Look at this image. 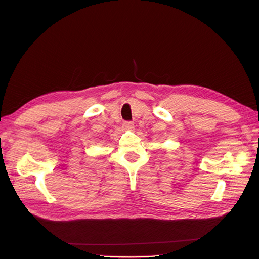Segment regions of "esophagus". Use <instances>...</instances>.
Listing matches in <instances>:
<instances>
[{"instance_id": "obj_1", "label": "esophagus", "mask_w": 259, "mask_h": 259, "mask_svg": "<svg viewBox=\"0 0 259 259\" xmlns=\"http://www.w3.org/2000/svg\"><path fill=\"white\" fill-rule=\"evenodd\" d=\"M123 127L126 128V130L134 128V123H133V122H128V121L124 122V123H123Z\"/></svg>"}]
</instances>
